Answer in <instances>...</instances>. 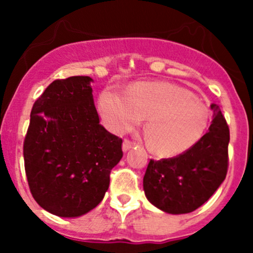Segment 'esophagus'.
<instances>
[{
    "label": "esophagus",
    "instance_id": "obj_1",
    "mask_svg": "<svg viewBox=\"0 0 253 253\" xmlns=\"http://www.w3.org/2000/svg\"><path fill=\"white\" fill-rule=\"evenodd\" d=\"M133 145H136V144H134V143H132L131 141H128V139H125L124 144H122V150H124L125 153L128 152L131 148H133Z\"/></svg>",
    "mask_w": 253,
    "mask_h": 253
}]
</instances>
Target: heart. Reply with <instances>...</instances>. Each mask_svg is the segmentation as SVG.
<instances>
[{
  "instance_id": "1",
  "label": "heart",
  "mask_w": 253,
  "mask_h": 253,
  "mask_svg": "<svg viewBox=\"0 0 253 253\" xmlns=\"http://www.w3.org/2000/svg\"><path fill=\"white\" fill-rule=\"evenodd\" d=\"M101 119L114 133L141 125L150 149L162 157L188 152L205 136L211 121L208 105L186 89L167 82H144L128 90L105 88L99 95Z\"/></svg>"
}]
</instances>
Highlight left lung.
I'll return each mask as SVG.
<instances>
[{"label":"left lung","instance_id":"8db88e82","mask_svg":"<svg viewBox=\"0 0 253 253\" xmlns=\"http://www.w3.org/2000/svg\"><path fill=\"white\" fill-rule=\"evenodd\" d=\"M208 132L188 152L171 159L150 160L143 177L147 200L169 214H186L206 203L225 180L230 132L220 109L211 105Z\"/></svg>","mask_w":253,"mask_h":253}]
</instances>
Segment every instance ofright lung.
I'll return each mask as SVG.
<instances>
[{
	"mask_svg": "<svg viewBox=\"0 0 253 253\" xmlns=\"http://www.w3.org/2000/svg\"><path fill=\"white\" fill-rule=\"evenodd\" d=\"M93 79L53 81L30 112L23 155L30 192L48 213L76 218L103 201L122 139L106 131L94 105Z\"/></svg>",
	"mask_w": 253,
	"mask_h": 253,
	"instance_id": "obj_1",
	"label": "right lung"
}]
</instances>
